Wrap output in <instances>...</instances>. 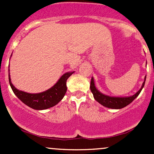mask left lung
Listing matches in <instances>:
<instances>
[{
    "instance_id": "left-lung-1",
    "label": "left lung",
    "mask_w": 154,
    "mask_h": 154,
    "mask_svg": "<svg viewBox=\"0 0 154 154\" xmlns=\"http://www.w3.org/2000/svg\"><path fill=\"white\" fill-rule=\"evenodd\" d=\"M146 78L145 77V81L143 83V85L140 89L139 90L135 95H132L130 97H125V98H120V97H111L109 95H103V93H100L98 90L95 88L94 84V80L93 78L92 77L91 81V91L92 93L93 94L94 98L98 103L103 105V106L110 108V109H119L122 108H124L127 106L129 105L131 102L133 101L134 99H135L136 97L138 96V95L140 93L141 91H142L143 88L144 87L145 82H146Z\"/></svg>"
}]
</instances>
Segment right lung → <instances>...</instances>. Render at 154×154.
<instances>
[{
  "label": "right lung",
  "mask_w": 154,
  "mask_h": 154,
  "mask_svg": "<svg viewBox=\"0 0 154 154\" xmlns=\"http://www.w3.org/2000/svg\"><path fill=\"white\" fill-rule=\"evenodd\" d=\"M74 72H67L61 76V78L54 86L46 91L40 93H36V94L27 93L17 90L11 82L9 74H8V79H9V84L12 91L18 97L19 99H20L23 103L32 109H36V110H43V109H47L48 108L54 106L62 99L67 90V79Z\"/></svg>",
  "instance_id": "right-lung-1"
}]
</instances>
